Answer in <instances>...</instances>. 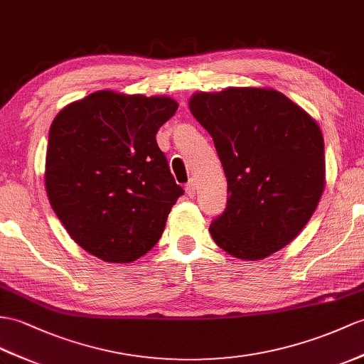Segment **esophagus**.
I'll return each instance as SVG.
<instances>
[{
    "label": "esophagus",
    "instance_id": "34e87169",
    "mask_svg": "<svg viewBox=\"0 0 364 364\" xmlns=\"http://www.w3.org/2000/svg\"><path fill=\"white\" fill-rule=\"evenodd\" d=\"M185 193H187L190 198H194V194H196V185H194L193 182H188L187 185H185Z\"/></svg>",
    "mask_w": 364,
    "mask_h": 364
}]
</instances>
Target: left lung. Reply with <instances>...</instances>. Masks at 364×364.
I'll return each mask as SVG.
<instances>
[{"label":"left lung","instance_id":"8db88e82","mask_svg":"<svg viewBox=\"0 0 364 364\" xmlns=\"http://www.w3.org/2000/svg\"><path fill=\"white\" fill-rule=\"evenodd\" d=\"M190 111L215 141L227 208L210 224L220 249L258 261L284 249L318 207L326 185L318 123L272 87L196 92Z\"/></svg>","mask_w":364,"mask_h":364}]
</instances>
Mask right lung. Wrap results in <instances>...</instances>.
Instances as JSON below:
<instances>
[{"mask_svg":"<svg viewBox=\"0 0 364 364\" xmlns=\"http://www.w3.org/2000/svg\"><path fill=\"white\" fill-rule=\"evenodd\" d=\"M171 97L97 91L54 119L44 168L52 210L69 236L106 262H132L161 239L182 187L156 134Z\"/></svg>","mask_w":364,"mask_h":364,"instance_id":"1","label":"right lung"}]
</instances>
